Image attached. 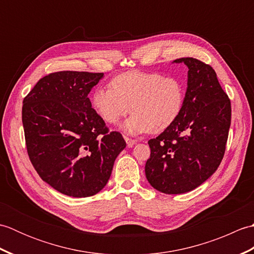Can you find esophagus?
I'll use <instances>...</instances> for the list:
<instances>
[{
    "label": "esophagus",
    "mask_w": 254,
    "mask_h": 254,
    "mask_svg": "<svg viewBox=\"0 0 254 254\" xmlns=\"http://www.w3.org/2000/svg\"><path fill=\"white\" fill-rule=\"evenodd\" d=\"M124 139H126V142H127V145L128 148L133 147L134 144H135V141H134V139H131V138H128V137H124Z\"/></svg>",
    "instance_id": "1"
}]
</instances>
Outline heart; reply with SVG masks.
Segmentation results:
<instances>
[{"instance_id":"1","label":"heart","mask_w":254,"mask_h":254,"mask_svg":"<svg viewBox=\"0 0 254 254\" xmlns=\"http://www.w3.org/2000/svg\"><path fill=\"white\" fill-rule=\"evenodd\" d=\"M183 104L185 88L179 79L139 71L118 75L110 89L96 88L91 95L94 110L108 124H117L131 110L132 117L121 127L130 135L167 130L179 118Z\"/></svg>"}]
</instances>
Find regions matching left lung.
<instances>
[{
  "label": "left lung",
  "instance_id": "8db88e82",
  "mask_svg": "<svg viewBox=\"0 0 254 254\" xmlns=\"http://www.w3.org/2000/svg\"><path fill=\"white\" fill-rule=\"evenodd\" d=\"M185 63L188 83L182 111L176 122L148 141L146 179L156 190L181 194L199 187L222 161L231 120L227 94L212 66L193 58Z\"/></svg>",
  "mask_w": 254,
  "mask_h": 254
}]
</instances>
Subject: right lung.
Returning <instances> with one entry per match:
<instances>
[{"label": "right lung", "mask_w": 254, "mask_h": 254, "mask_svg": "<svg viewBox=\"0 0 254 254\" xmlns=\"http://www.w3.org/2000/svg\"><path fill=\"white\" fill-rule=\"evenodd\" d=\"M104 73L62 71L39 79L23 101L27 152L38 175L73 197L95 195L107 185L127 143L109 132L88 94Z\"/></svg>", "instance_id": "obj_1"}]
</instances>
